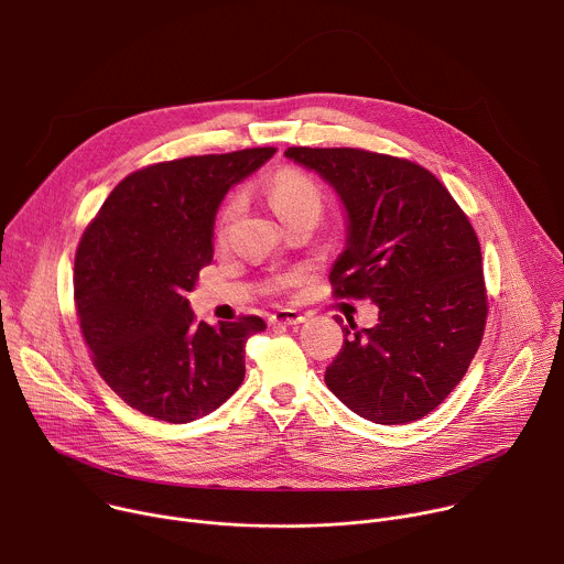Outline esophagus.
I'll return each instance as SVG.
<instances>
[{
  "label": "esophagus",
  "mask_w": 564,
  "mask_h": 564,
  "mask_svg": "<svg viewBox=\"0 0 564 564\" xmlns=\"http://www.w3.org/2000/svg\"><path fill=\"white\" fill-rule=\"evenodd\" d=\"M301 321H303V316L296 310H290V307L279 310L270 316L272 326H296V324H301Z\"/></svg>",
  "instance_id": "esophagus-1"
}]
</instances>
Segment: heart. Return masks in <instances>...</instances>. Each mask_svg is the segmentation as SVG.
Segmentation results:
<instances>
[{"mask_svg": "<svg viewBox=\"0 0 564 564\" xmlns=\"http://www.w3.org/2000/svg\"><path fill=\"white\" fill-rule=\"evenodd\" d=\"M268 198L270 205L274 207V212L279 214L281 220H285L288 216L301 212V209H318L321 212V194L316 189V185L296 172H281L272 178L270 189H268ZM234 203H229L223 214H220V227L231 218L234 214ZM290 279H285V283H290Z\"/></svg>", "mask_w": 564, "mask_h": 564, "instance_id": "b5f03b06", "label": "heart"}]
</instances>
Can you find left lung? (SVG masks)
Wrapping results in <instances>:
<instances>
[{"label":"left lung","instance_id":"obj_1","mask_svg":"<svg viewBox=\"0 0 564 564\" xmlns=\"http://www.w3.org/2000/svg\"><path fill=\"white\" fill-rule=\"evenodd\" d=\"M346 209L337 296L370 299L372 328L348 321L326 386L359 417L409 424L433 413L468 370L487 324L477 236L448 189L404 158L364 149L285 151Z\"/></svg>","mask_w":564,"mask_h":564}]
</instances>
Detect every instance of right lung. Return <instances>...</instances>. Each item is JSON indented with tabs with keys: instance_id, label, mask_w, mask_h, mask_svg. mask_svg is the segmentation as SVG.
I'll list each match as a JSON object with an SVG mask.
<instances>
[{
	"instance_id": "add662e5",
	"label": "right lung",
	"mask_w": 564,
	"mask_h": 564,
	"mask_svg": "<svg viewBox=\"0 0 564 564\" xmlns=\"http://www.w3.org/2000/svg\"><path fill=\"white\" fill-rule=\"evenodd\" d=\"M276 153L257 147L189 155L129 174L75 254V305L94 364L124 404L170 424L209 415L246 377L261 316L209 326L187 292L214 257L225 194Z\"/></svg>"
}]
</instances>
